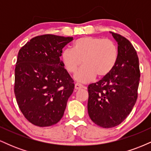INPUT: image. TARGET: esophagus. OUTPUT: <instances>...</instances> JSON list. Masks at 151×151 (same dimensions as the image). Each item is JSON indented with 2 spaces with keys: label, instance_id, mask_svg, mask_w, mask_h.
Masks as SVG:
<instances>
[{
  "label": "esophagus",
  "instance_id": "1",
  "mask_svg": "<svg viewBox=\"0 0 151 151\" xmlns=\"http://www.w3.org/2000/svg\"><path fill=\"white\" fill-rule=\"evenodd\" d=\"M84 86L83 85H81V84H79V83H76L75 85H74V88H75V89H82V88H84Z\"/></svg>",
  "mask_w": 151,
  "mask_h": 151
}]
</instances>
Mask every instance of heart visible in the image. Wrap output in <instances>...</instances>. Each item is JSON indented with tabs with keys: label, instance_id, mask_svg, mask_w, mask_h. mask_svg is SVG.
<instances>
[{
	"label": "heart",
	"instance_id": "heart-1",
	"mask_svg": "<svg viewBox=\"0 0 151 151\" xmlns=\"http://www.w3.org/2000/svg\"><path fill=\"white\" fill-rule=\"evenodd\" d=\"M119 51L110 40L86 36L77 39L73 49L65 48L61 54L64 67L69 73L76 72L74 79L81 83L92 81L96 76L104 77L110 73L118 60Z\"/></svg>",
	"mask_w": 151,
	"mask_h": 151
}]
</instances>
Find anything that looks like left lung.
I'll list each match as a JSON object with an SVG mask.
<instances>
[{
  "instance_id": "left-lung-1",
  "label": "left lung",
  "mask_w": 151,
  "mask_h": 151,
  "mask_svg": "<svg viewBox=\"0 0 151 151\" xmlns=\"http://www.w3.org/2000/svg\"><path fill=\"white\" fill-rule=\"evenodd\" d=\"M118 44L119 56L113 70L98 82L88 86V114L96 125L112 128L129 115L138 97L139 61L131 43L110 32Z\"/></svg>"
}]
</instances>
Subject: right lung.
<instances>
[{"label": "right lung", "instance_id": "obj_1", "mask_svg": "<svg viewBox=\"0 0 151 151\" xmlns=\"http://www.w3.org/2000/svg\"><path fill=\"white\" fill-rule=\"evenodd\" d=\"M72 37L37 36L19 50L15 69V96L27 121L40 127L60 121L74 84L60 60Z\"/></svg>", "mask_w": 151, "mask_h": 151}]
</instances>
